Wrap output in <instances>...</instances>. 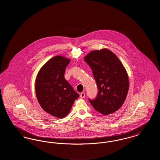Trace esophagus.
I'll return each mask as SVG.
<instances>
[{
	"label": "esophagus",
	"mask_w": 160,
	"mask_h": 160,
	"mask_svg": "<svg viewBox=\"0 0 160 160\" xmlns=\"http://www.w3.org/2000/svg\"><path fill=\"white\" fill-rule=\"evenodd\" d=\"M84 97H85V93H84V92L81 93V94H80V98L82 99V98H84Z\"/></svg>",
	"instance_id": "34e87169"
}]
</instances>
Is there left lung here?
Listing matches in <instances>:
<instances>
[{"label":"left lung","instance_id":"left-lung-1","mask_svg":"<svg viewBox=\"0 0 160 160\" xmlns=\"http://www.w3.org/2000/svg\"><path fill=\"white\" fill-rule=\"evenodd\" d=\"M84 60L91 68L98 89L97 98L89 99L92 106L105 115L116 112L129 89L128 75L122 62L107 48L92 51Z\"/></svg>","mask_w":160,"mask_h":160}]
</instances>
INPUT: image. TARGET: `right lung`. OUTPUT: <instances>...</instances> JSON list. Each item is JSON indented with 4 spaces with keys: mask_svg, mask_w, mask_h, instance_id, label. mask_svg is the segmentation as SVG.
<instances>
[{
    "mask_svg": "<svg viewBox=\"0 0 160 160\" xmlns=\"http://www.w3.org/2000/svg\"><path fill=\"white\" fill-rule=\"evenodd\" d=\"M70 59L56 56L47 61L38 72L35 93L38 102L47 113L62 118L68 114L79 95L65 80L64 73Z\"/></svg>",
    "mask_w": 160,
    "mask_h": 160,
    "instance_id": "1",
    "label": "right lung"
}]
</instances>
